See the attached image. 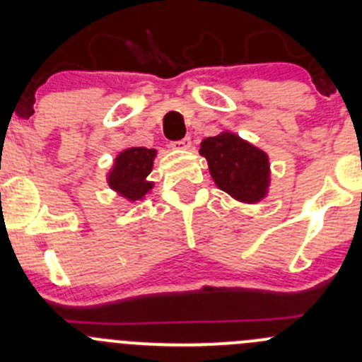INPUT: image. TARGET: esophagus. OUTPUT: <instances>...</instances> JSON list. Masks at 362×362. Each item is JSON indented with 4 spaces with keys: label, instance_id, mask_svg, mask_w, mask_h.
<instances>
[{
    "label": "esophagus",
    "instance_id": "esophagus-1",
    "mask_svg": "<svg viewBox=\"0 0 362 362\" xmlns=\"http://www.w3.org/2000/svg\"><path fill=\"white\" fill-rule=\"evenodd\" d=\"M171 147L173 148H189L191 147V138L185 136V138H182V140L171 141Z\"/></svg>",
    "mask_w": 362,
    "mask_h": 362
}]
</instances>
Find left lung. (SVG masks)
I'll use <instances>...</instances> for the list:
<instances>
[{"label": "left lung", "mask_w": 362, "mask_h": 362, "mask_svg": "<svg viewBox=\"0 0 362 362\" xmlns=\"http://www.w3.org/2000/svg\"><path fill=\"white\" fill-rule=\"evenodd\" d=\"M199 154L206 158L215 184L229 196L245 203H255L266 196L268 156L249 141L222 133L203 140Z\"/></svg>", "instance_id": "1"}]
</instances>
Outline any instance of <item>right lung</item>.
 Here are the masks:
<instances>
[{
	"instance_id": "obj_1",
	"label": "right lung",
	"mask_w": 362,
	"mask_h": 362,
	"mask_svg": "<svg viewBox=\"0 0 362 362\" xmlns=\"http://www.w3.org/2000/svg\"><path fill=\"white\" fill-rule=\"evenodd\" d=\"M154 158V148L131 147L120 152L113 164L110 177H108L110 187L131 202L144 198L154 185L152 182L145 180L147 175L151 173Z\"/></svg>"
}]
</instances>
